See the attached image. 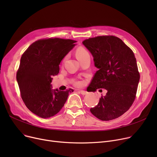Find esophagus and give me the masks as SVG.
<instances>
[{"instance_id": "34e87169", "label": "esophagus", "mask_w": 157, "mask_h": 157, "mask_svg": "<svg viewBox=\"0 0 157 157\" xmlns=\"http://www.w3.org/2000/svg\"><path fill=\"white\" fill-rule=\"evenodd\" d=\"M79 93L81 94V95H86V94H87V92L86 91H85V90H79Z\"/></svg>"}]
</instances>
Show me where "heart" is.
Returning <instances> with one entry per match:
<instances>
[{
  "label": "heart",
  "instance_id": "heart-1",
  "mask_svg": "<svg viewBox=\"0 0 157 157\" xmlns=\"http://www.w3.org/2000/svg\"><path fill=\"white\" fill-rule=\"evenodd\" d=\"M88 55H89L88 52L85 49H84L83 48H78L76 52V58L78 59V60H79V59H82V58H83L84 56Z\"/></svg>",
  "mask_w": 157,
  "mask_h": 157
}]
</instances>
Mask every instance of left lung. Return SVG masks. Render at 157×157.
<instances>
[{
	"label": "left lung",
	"mask_w": 157,
	"mask_h": 157,
	"mask_svg": "<svg viewBox=\"0 0 157 157\" xmlns=\"http://www.w3.org/2000/svg\"><path fill=\"white\" fill-rule=\"evenodd\" d=\"M83 44L98 69L88 92L107 90L90 112L103 121L117 118L129 109L136 98L140 75L134 54L121 39L112 36L90 38Z\"/></svg>",
	"instance_id": "left-lung-1"
}]
</instances>
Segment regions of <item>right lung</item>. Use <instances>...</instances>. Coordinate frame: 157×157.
Listing matches in <instances>:
<instances>
[{
	"instance_id": "right-lung-1",
	"label": "right lung",
	"mask_w": 157,
	"mask_h": 157,
	"mask_svg": "<svg viewBox=\"0 0 157 157\" xmlns=\"http://www.w3.org/2000/svg\"><path fill=\"white\" fill-rule=\"evenodd\" d=\"M76 40L60 38L38 40L22 55L16 80L22 99L37 116L48 118L63 108L71 88L52 89L53 76L59 72L63 58L76 45Z\"/></svg>"
}]
</instances>
